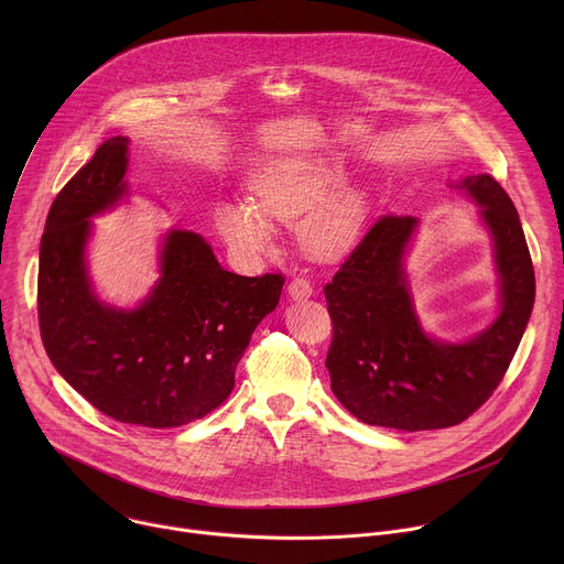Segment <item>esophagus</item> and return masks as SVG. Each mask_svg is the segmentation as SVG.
Instances as JSON below:
<instances>
[{
	"mask_svg": "<svg viewBox=\"0 0 564 564\" xmlns=\"http://www.w3.org/2000/svg\"><path fill=\"white\" fill-rule=\"evenodd\" d=\"M312 283L305 281V279H292L290 285H288V294L292 301H305L312 296Z\"/></svg>",
	"mask_w": 564,
	"mask_h": 564,
	"instance_id": "1",
	"label": "esophagus"
}]
</instances>
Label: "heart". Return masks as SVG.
<instances>
[{"instance_id":"obj_1","label":"heart","mask_w":564,"mask_h":564,"mask_svg":"<svg viewBox=\"0 0 564 564\" xmlns=\"http://www.w3.org/2000/svg\"><path fill=\"white\" fill-rule=\"evenodd\" d=\"M344 174L326 163L303 158L274 160L250 181L252 200L223 198L214 207V225L229 252L254 261L274 248L272 220L299 223L301 246L318 261H337L361 240L370 203L359 187H341Z\"/></svg>"}]
</instances>
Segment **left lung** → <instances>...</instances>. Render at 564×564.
Masks as SVG:
<instances>
[{"label":"left lung","mask_w":564,"mask_h":564,"mask_svg":"<svg viewBox=\"0 0 564 564\" xmlns=\"http://www.w3.org/2000/svg\"><path fill=\"white\" fill-rule=\"evenodd\" d=\"M491 238L498 310L477 335L446 341L417 314L406 254L420 218L383 216L326 285L333 392L364 424L433 431L464 422L502 381L527 330L535 276L509 194L489 174L448 181Z\"/></svg>","instance_id":"obj_1"}]
</instances>
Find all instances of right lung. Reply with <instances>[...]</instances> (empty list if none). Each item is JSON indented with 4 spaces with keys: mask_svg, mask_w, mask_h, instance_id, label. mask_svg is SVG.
I'll list each match as a JSON object with an SVG mask.
<instances>
[{
    "mask_svg": "<svg viewBox=\"0 0 564 564\" xmlns=\"http://www.w3.org/2000/svg\"><path fill=\"white\" fill-rule=\"evenodd\" d=\"M127 167L129 138L113 135L53 200L40 243V330L55 370L100 413L174 429L227 399L285 281L227 272L200 234L174 227L160 238L144 299L131 307L100 299L89 270L94 218L129 200Z\"/></svg>",
    "mask_w": 564,
    "mask_h": 564,
    "instance_id": "1",
    "label": "right lung"
}]
</instances>
